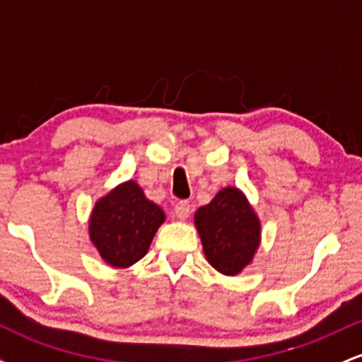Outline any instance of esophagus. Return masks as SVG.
<instances>
[{
  "label": "esophagus",
  "mask_w": 362,
  "mask_h": 362,
  "mask_svg": "<svg viewBox=\"0 0 362 362\" xmlns=\"http://www.w3.org/2000/svg\"><path fill=\"white\" fill-rule=\"evenodd\" d=\"M175 214L178 219H187L190 214V204L189 201H178L175 204Z\"/></svg>",
  "instance_id": "esophagus-1"
}]
</instances>
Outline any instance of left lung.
Returning <instances> with one entry per match:
<instances>
[{
	"label": "left lung",
	"instance_id": "obj_1",
	"mask_svg": "<svg viewBox=\"0 0 362 362\" xmlns=\"http://www.w3.org/2000/svg\"><path fill=\"white\" fill-rule=\"evenodd\" d=\"M195 226L206 259L216 271L235 276L250 264L259 248L260 223L245 195L228 187L195 213Z\"/></svg>",
	"mask_w": 362,
	"mask_h": 362
}]
</instances>
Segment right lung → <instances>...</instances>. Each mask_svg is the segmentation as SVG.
<instances>
[{
	"mask_svg": "<svg viewBox=\"0 0 362 362\" xmlns=\"http://www.w3.org/2000/svg\"><path fill=\"white\" fill-rule=\"evenodd\" d=\"M165 221L163 211L129 180L95 204L90 238L112 267H129L146 255L153 236Z\"/></svg>",
	"mask_w": 362,
	"mask_h": 362,
	"instance_id": "add662e5",
	"label": "right lung"
}]
</instances>
